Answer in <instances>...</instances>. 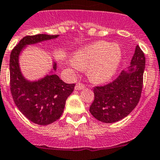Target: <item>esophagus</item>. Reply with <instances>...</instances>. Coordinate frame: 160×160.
I'll list each match as a JSON object with an SVG mask.
<instances>
[{
	"label": "esophagus",
	"mask_w": 160,
	"mask_h": 160,
	"mask_svg": "<svg viewBox=\"0 0 160 160\" xmlns=\"http://www.w3.org/2000/svg\"><path fill=\"white\" fill-rule=\"evenodd\" d=\"M85 88V85H83V84H82V83H78V84H76V85H75V90H81V89H84Z\"/></svg>",
	"instance_id": "obj_1"
}]
</instances>
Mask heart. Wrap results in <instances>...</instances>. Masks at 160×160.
Here are the masks:
<instances>
[{"instance_id": "obj_1", "label": "heart", "mask_w": 160, "mask_h": 160, "mask_svg": "<svg viewBox=\"0 0 160 160\" xmlns=\"http://www.w3.org/2000/svg\"><path fill=\"white\" fill-rule=\"evenodd\" d=\"M123 60V50L118 44L99 41L78 50L69 65L76 70L88 69L92 82L103 83L116 75Z\"/></svg>"}]
</instances>
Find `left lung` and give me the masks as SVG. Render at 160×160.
I'll list each match as a JSON object with an SVG mask.
<instances>
[{
    "label": "left lung",
    "instance_id": "8db88e82",
    "mask_svg": "<svg viewBox=\"0 0 160 160\" xmlns=\"http://www.w3.org/2000/svg\"><path fill=\"white\" fill-rule=\"evenodd\" d=\"M145 67V55L137 45L127 70L122 71L110 83L93 88L95 98L89 108L91 114L104 123H114L126 118L140 99Z\"/></svg>",
    "mask_w": 160,
    "mask_h": 160
}]
</instances>
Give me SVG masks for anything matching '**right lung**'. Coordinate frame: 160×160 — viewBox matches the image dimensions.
<instances>
[{
  "instance_id": "right-lung-1",
  "label": "right lung",
  "mask_w": 160,
  "mask_h": 160,
  "mask_svg": "<svg viewBox=\"0 0 160 160\" xmlns=\"http://www.w3.org/2000/svg\"><path fill=\"white\" fill-rule=\"evenodd\" d=\"M58 36L47 34L25 36L11 53L10 85L14 102L26 118L39 125L52 124L61 118L75 84L65 83L54 73L57 63L53 60V68L48 75L39 80L27 79L20 68L19 57L27 46Z\"/></svg>"
}]
</instances>
